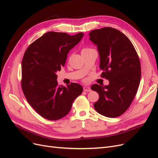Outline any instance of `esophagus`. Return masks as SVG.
I'll return each instance as SVG.
<instances>
[{"label":"esophagus","mask_w":158,"mask_h":158,"mask_svg":"<svg viewBox=\"0 0 158 158\" xmlns=\"http://www.w3.org/2000/svg\"><path fill=\"white\" fill-rule=\"evenodd\" d=\"M83 89H84V91H85V92H90V91H91V88L89 86H84Z\"/></svg>","instance_id":"34e87169"}]
</instances>
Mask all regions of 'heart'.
Wrapping results in <instances>:
<instances>
[{
    "mask_svg": "<svg viewBox=\"0 0 158 158\" xmlns=\"http://www.w3.org/2000/svg\"><path fill=\"white\" fill-rule=\"evenodd\" d=\"M91 49H90V48H85V49H84L82 50V51H89V50H91Z\"/></svg>",
    "mask_w": 158,
    "mask_h": 158,
    "instance_id": "b5f03b06",
    "label": "heart"
}]
</instances>
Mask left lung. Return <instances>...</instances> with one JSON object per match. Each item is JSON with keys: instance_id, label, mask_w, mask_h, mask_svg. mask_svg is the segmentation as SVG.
Listing matches in <instances>:
<instances>
[{"instance_id": "obj_1", "label": "left lung", "mask_w": 158, "mask_h": 158, "mask_svg": "<svg viewBox=\"0 0 158 158\" xmlns=\"http://www.w3.org/2000/svg\"><path fill=\"white\" fill-rule=\"evenodd\" d=\"M89 40L98 47L101 77L109 80L108 85L94 84L91 89L99 94L94 104L102 115L114 118L121 115L130 107L140 82L139 57L130 40L113 27L94 30Z\"/></svg>"}]
</instances>
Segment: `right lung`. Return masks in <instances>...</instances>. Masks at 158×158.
I'll return each instance as SVG.
<instances>
[{
    "mask_svg": "<svg viewBox=\"0 0 158 158\" xmlns=\"http://www.w3.org/2000/svg\"><path fill=\"white\" fill-rule=\"evenodd\" d=\"M84 33L74 35L49 31L27 47L22 61V88L27 102L40 115L49 121L64 117L74 100L82 93L76 83L58 85L56 73L66 63L70 49Z\"/></svg>",
    "mask_w": 158,
    "mask_h": 158,
    "instance_id": "1",
    "label": "right lung"
}]
</instances>
